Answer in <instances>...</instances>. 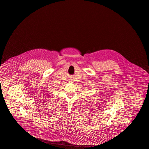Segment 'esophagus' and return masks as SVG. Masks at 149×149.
I'll return each instance as SVG.
<instances>
[{"mask_svg":"<svg viewBox=\"0 0 149 149\" xmlns=\"http://www.w3.org/2000/svg\"><path fill=\"white\" fill-rule=\"evenodd\" d=\"M70 81H73V79H70Z\"/></svg>","mask_w":149,"mask_h":149,"instance_id":"34e87169","label":"esophagus"}]
</instances>
